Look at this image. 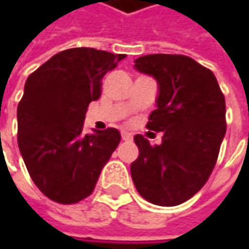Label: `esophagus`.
Returning a JSON list of instances; mask_svg holds the SVG:
<instances>
[{
  "mask_svg": "<svg viewBox=\"0 0 249 249\" xmlns=\"http://www.w3.org/2000/svg\"><path fill=\"white\" fill-rule=\"evenodd\" d=\"M121 137H123V140H124V141H131V140H132V135H131L129 132H125V131H123Z\"/></svg>",
  "mask_w": 249,
  "mask_h": 249,
  "instance_id": "1",
  "label": "esophagus"
}]
</instances>
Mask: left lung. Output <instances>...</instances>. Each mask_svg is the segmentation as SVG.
<instances>
[{
    "label": "left lung",
    "mask_w": 249,
    "mask_h": 249,
    "mask_svg": "<svg viewBox=\"0 0 249 249\" xmlns=\"http://www.w3.org/2000/svg\"><path fill=\"white\" fill-rule=\"evenodd\" d=\"M134 63L157 80V108L147 128L163 138L151 145L141 134L134 137L140 154L131 177L145 200L176 206L205 186L216 164L226 132L225 96L215 75L187 56L148 54Z\"/></svg>",
    "instance_id": "8db88e82"
}]
</instances>
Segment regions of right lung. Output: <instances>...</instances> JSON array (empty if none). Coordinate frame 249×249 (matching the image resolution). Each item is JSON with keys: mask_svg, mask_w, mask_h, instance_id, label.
I'll list each match as a JSON object with an SVG mask.
<instances>
[{"mask_svg": "<svg viewBox=\"0 0 249 249\" xmlns=\"http://www.w3.org/2000/svg\"><path fill=\"white\" fill-rule=\"evenodd\" d=\"M124 57L68 49L27 77L17 108L18 148L34 184L57 203L88 197L121 141L115 128L85 134L83 121L89 104L101 96L102 77Z\"/></svg>", "mask_w": 249, "mask_h": 249, "instance_id": "add662e5", "label": "right lung"}]
</instances>
